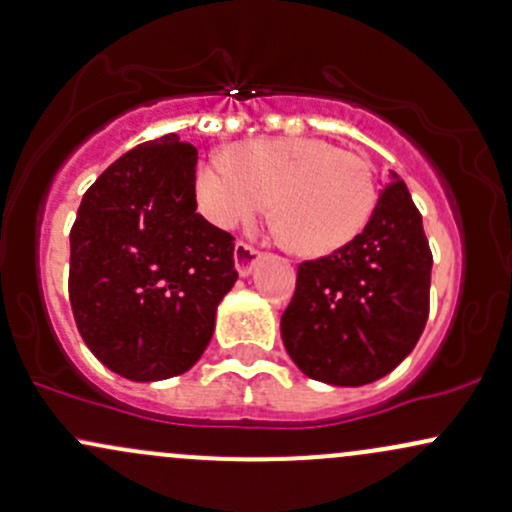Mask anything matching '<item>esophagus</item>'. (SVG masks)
Here are the masks:
<instances>
[{
  "label": "esophagus",
  "instance_id": "34e87169",
  "mask_svg": "<svg viewBox=\"0 0 512 512\" xmlns=\"http://www.w3.org/2000/svg\"><path fill=\"white\" fill-rule=\"evenodd\" d=\"M258 258H261V251L254 249L251 244H246V241H239V244L234 246V266L241 276H251Z\"/></svg>",
  "mask_w": 512,
  "mask_h": 512
}]
</instances>
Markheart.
Instances as JSON below:
<instances>
[{
    "label": "heart",
    "mask_w": 512,
    "mask_h": 512,
    "mask_svg": "<svg viewBox=\"0 0 512 512\" xmlns=\"http://www.w3.org/2000/svg\"><path fill=\"white\" fill-rule=\"evenodd\" d=\"M200 210L234 229L273 200V219L302 256H327L356 239L378 202L371 163L324 139L239 144L232 158H207L195 175Z\"/></svg>",
    "instance_id": "1"
}]
</instances>
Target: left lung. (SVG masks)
I'll return each instance as SVG.
<instances>
[{"label": "left lung", "instance_id": "obj_1", "mask_svg": "<svg viewBox=\"0 0 512 512\" xmlns=\"http://www.w3.org/2000/svg\"><path fill=\"white\" fill-rule=\"evenodd\" d=\"M432 251L408 185L390 175L371 219L334 254L298 266L280 337L305 376L366 386L415 349L430 315Z\"/></svg>", "mask_w": 512, "mask_h": 512}]
</instances>
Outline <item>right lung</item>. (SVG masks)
<instances>
[{"mask_svg": "<svg viewBox=\"0 0 512 512\" xmlns=\"http://www.w3.org/2000/svg\"><path fill=\"white\" fill-rule=\"evenodd\" d=\"M197 148L168 134L92 183L70 229V305L87 349L129 381L190 371L239 278L234 236L197 214Z\"/></svg>", "mask_w": 512, "mask_h": 512, "instance_id": "1", "label": "right lung"}]
</instances>
